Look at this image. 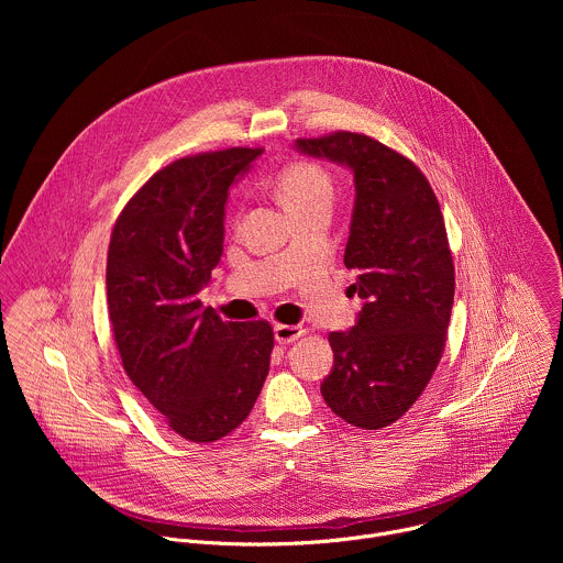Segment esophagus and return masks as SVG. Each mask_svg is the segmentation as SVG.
I'll use <instances>...</instances> for the list:
<instances>
[{"mask_svg":"<svg viewBox=\"0 0 563 563\" xmlns=\"http://www.w3.org/2000/svg\"><path fill=\"white\" fill-rule=\"evenodd\" d=\"M302 334H305V330L300 325H276L274 328V339L283 345L298 341Z\"/></svg>","mask_w":563,"mask_h":563,"instance_id":"34e87169","label":"esophagus"}]
</instances>
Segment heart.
Here are the masks:
<instances>
[{"instance_id":"b5f03b06","label":"heart","mask_w":563,"mask_h":563,"mask_svg":"<svg viewBox=\"0 0 563 563\" xmlns=\"http://www.w3.org/2000/svg\"><path fill=\"white\" fill-rule=\"evenodd\" d=\"M280 202L296 216L313 205L332 202V178L313 163H294L276 178Z\"/></svg>"}]
</instances>
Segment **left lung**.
<instances>
[{"label": "left lung", "instance_id": "left-lung-1", "mask_svg": "<svg viewBox=\"0 0 563 563\" xmlns=\"http://www.w3.org/2000/svg\"><path fill=\"white\" fill-rule=\"evenodd\" d=\"M294 146L354 176L345 267L363 307L352 330L330 334L320 394L343 421L378 430L412 408L441 361L454 302L445 222L419 167L378 140L339 131Z\"/></svg>", "mask_w": 563, "mask_h": 563}]
</instances>
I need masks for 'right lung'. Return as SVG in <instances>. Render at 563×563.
Segmentation results:
<instances>
[{"instance_id": "right-lung-1", "label": "right lung", "mask_w": 563, "mask_h": 563, "mask_svg": "<svg viewBox=\"0 0 563 563\" xmlns=\"http://www.w3.org/2000/svg\"><path fill=\"white\" fill-rule=\"evenodd\" d=\"M258 155L233 146L176 159L126 202L111 233L107 300L124 372L194 443L243 423L269 372L272 325L224 323L198 298L222 256L229 187Z\"/></svg>"}]
</instances>
